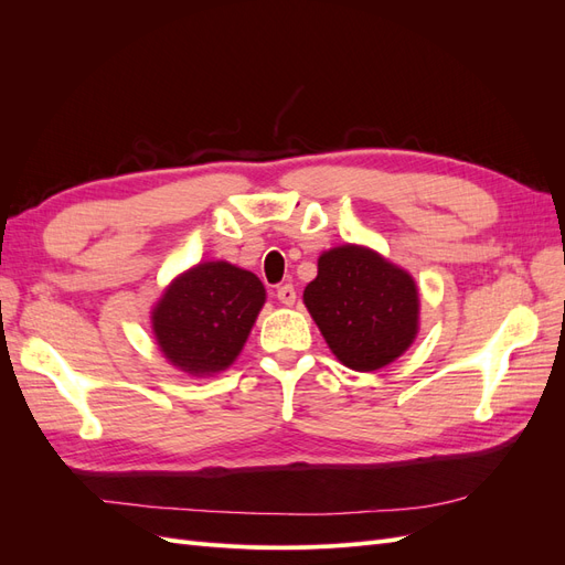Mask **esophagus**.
<instances>
[{"label": "esophagus", "mask_w": 565, "mask_h": 565, "mask_svg": "<svg viewBox=\"0 0 565 565\" xmlns=\"http://www.w3.org/2000/svg\"><path fill=\"white\" fill-rule=\"evenodd\" d=\"M276 297H278V301H280V303H285V306H292V303H295V299H297V289H295V285L285 282V285H280V287H278Z\"/></svg>", "instance_id": "1"}]
</instances>
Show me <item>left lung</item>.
<instances>
[{"label":"left lung","instance_id":"left-lung-1","mask_svg":"<svg viewBox=\"0 0 565 565\" xmlns=\"http://www.w3.org/2000/svg\"><path fill=\"white\" fill-rule=\"evenodd\" d=\"M303 303L341 363L372 372L396 361L417 334L415 280L363 247H334L318 259Z\"/></svg>","mask_w":565,"mask_h":565}]
</instances>
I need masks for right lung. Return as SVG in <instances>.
<instances>
[{"label": "right lung", "mask_w": 565, "mask_h": 565, "mask_svg": "<svg viewBox=\"0 0 565 565\" xmlns=\"http://www.w3.org/2000/svg\"><path fill=\"white\" fill-rule=\"evenodd\" d=\"M266 289L249 270L226 262L200 264L167 289L152 311L162 353L191 374L228 367L262 311Z\"/></svg>", "instance_id": "right-lung-1"}]
</instances>
